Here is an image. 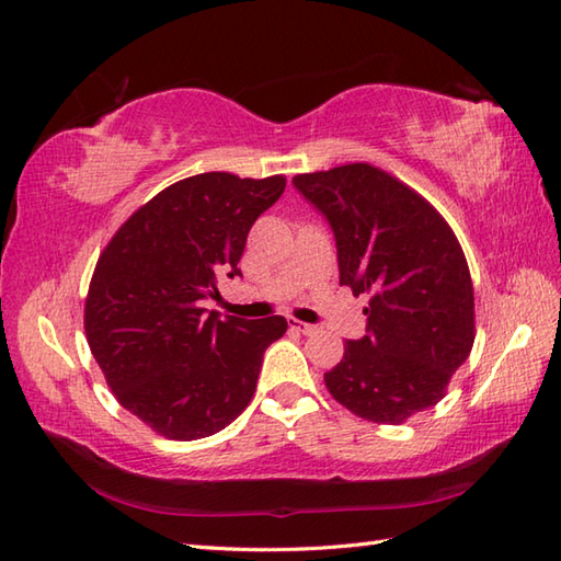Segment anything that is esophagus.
Segmentation results:
<instances>
[{
	"label": "esophagus",
	"instance_id": "1",
	"mask_svg": "<svg viewBox=\"0 0 561 561\" xmlns=\"http://www.w3.org/2000/svg\"><path fill=\"white\" fill-rule=\"evenodd\" d=\"M289 325H291L294 330H299V332H304V335H311V332H316V325H308V323H301V320H296V318H291V320H289Z\"/></svg>",
	"mask_w": 561,
	"mask_h": 561
}]
</instances>
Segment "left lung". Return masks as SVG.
I'll list each match as a JSON object with an SVG mask.
<instances>
[{
  "label": "left lung",
  "instance_id": "left-lung-1",
  "mask_svg": "<svg viewBox=\"0 0 561 561\" xmlns=\"http://www.w3.org/2000/svg\"><path fill=\"white\" fill-rule=\"evenodd\" d=\"M328 219L340 284L366 294V335L325 374L330 396L362 420L402 424L446 396L474 342V294L456 233L398 178L368 163L294 175Z\"/></svg>",
  "mask_w": 561,
  "mask_h": 561
}]
</instances>
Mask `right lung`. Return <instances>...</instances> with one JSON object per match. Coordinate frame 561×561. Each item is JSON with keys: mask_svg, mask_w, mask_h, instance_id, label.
Wrapping results in <instances>:
<instances>
[{"mask_svg": "<svg viewBox=\"0 0 561 561\" xmlns=\"http://www.w3.org/2000/svg\"><path fill=\"white\" fill-rule=\"evenodd\" d=\"M287 178L199 173L169 185L111 238L93 270L83 330L113 396L153 432L195 440L253 400L262 354L287 320L202 308L217 277H238L250 226Z\"/></svg>", "mask_w": 561, "mask_h": 561, "instance_id": "1", "label": "right lung"}]
</instances>
